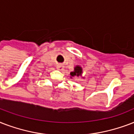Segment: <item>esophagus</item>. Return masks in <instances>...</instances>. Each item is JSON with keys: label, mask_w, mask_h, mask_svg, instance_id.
I'll return each instance as SVG.
<instances>
[{"label": "esophagus", "mask_w": 134, "mask_h": 134, "mask_svg": "<svg viewBox=\"0 0 134 134\" xmlns=\"http://www.w3.org/2000/svg\"><path fill=\"white\" fill-rule=\"evenodd\" d=\"M57 68L58 70H63V69H64V67H63L62 65H57Z\"/></svg>", "instance_id": "obj_1"}]
</instances>
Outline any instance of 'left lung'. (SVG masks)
Masks as SVG:
<instances>
[{
	"mask_svg": "<svg viewBox=\"0 0 134 134\" xmlns=\"http://www.w3.org/2000/svg\"><path fill=\"white\" fill-rule=\"evenodd\" d=\"M82 68L80 66L77 65L75 66L74 70L70 72V78H72L74 77L82 76Z\"/></svg>",
	"mask_w": 134,
	"mask_h": 134,
	"instance_id": "left-lung-1",
	"label": "left lung"
}]
</instances>
